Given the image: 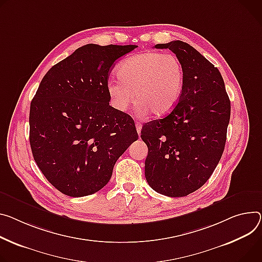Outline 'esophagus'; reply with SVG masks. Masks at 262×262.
Listing matches in <instances>:
<instances>
[{
    "mask_svg": "<svg viewBox=\"0 0 262 262\" xmlns=\"http://www.w3.org/2000/svg\"><path fill=\"white\" fill-rule=\"evenodd\" d=\"M136 128H137V132H138L139 136H140V134H141V129H142V124H141V123H139V122H136Z\"/></svg>",
    "mask_w": 262,
    "mask_h": 262,
    "instance_id": "34e87169",
    "label": "esophagus"
}]
</instances>
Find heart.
Segmentation results:
<instances>
[{"mask_svg": "<svg viewBox=\"0 0 262 262\" xmlns=\"http://www.w3.org/2000/svg\"><path fill=\"white\" fill-rule=\"evenodd\" d=\"M106 91L112 106L126 112L135 103L138 112L152 117L169 114L179 103L185 85V69L173 54L146 51L124 59Z\"/></svg>", "mask_w": 262, "mask_h": 262, "instance_id": "obj_1", "label": "heart"}]
</instances>
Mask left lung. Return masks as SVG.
I'll return each instance as SVG.
<instances>
[{
  "label": "left lung",
  "instance_id": "obj_1",
  "mask_svg": "<svg viewBox=\"0 0 262 262\" xmlns=\"http://www.w3.org/2000/svg\"><path fill=\"white\" fill-rule=\"evenodd\" d=\"M155 48L169 49L180 58L185 85L169 115L142 127L141 138L148 147L145 178L158 193L186 196L216 168L226 145L231 103L219 69L192 46L173 40Z\"/></svg>",
  "mask_w": 262,
  "mask_h": 262
}]
</instances>
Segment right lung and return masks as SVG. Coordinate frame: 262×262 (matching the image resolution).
Listing matches in <instances>:
<instances>
[{"instance_id": "1", "label": "right lung", "mask_w": 262, "mask_h": 262, "mask_svg": "<svg viewBox=\"0 0 262 262\" xmlns=\"http://www.w3.org/2000/svg\"><path fill=\"white\" fill-rule=\"evenodd\" d=\"M137 46L89 43L54 64L30 104V146L38 168L61 193L99 191L115 163L138 140L133 118L110 105L111 68Z\"/></svg>"}]
</instances>
